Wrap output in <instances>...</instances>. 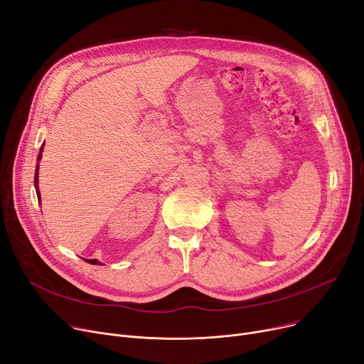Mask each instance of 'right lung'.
Segmentation results:
<instances>
[{
	"mask_svg": "<svg viewBox=\"0 0 364 364\" xmlns=\"http://www.w3.org/2000/svg\"><path fill=\"white\" fill-rule=\"evenodd\" d=\"M43 146H45V143L42 144L41 146V149H39V155H38V164H36V169H35V188H36V196H38V200H39V203H41V193H39V188H38V183H39V161H41V158H42V152H43ZM87 263H90V264H102L100 260H96V259H85Z\"/></svg>",
	"mask_w": 364,
	"mask_h": 364,
	"instance_id": "1",
	"label": "right lung"
}]
</instances>
